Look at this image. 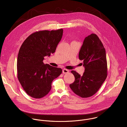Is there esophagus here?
<instances>
[{
    "label": "esophagus",
    "instance_id": "1",
    "mask_svg": "<svg viewBox=\"0 0 127 127\" xmlns=\"http://www.w3.org/2000/svg\"><path fill=\"white\" fill-rule=\"evenodd\" d=\"M69 72V70H67V69H64L63 70V73L64 74H67Z\"/></svg>",
    "mask_w": 127,
    "mask_h": 127
}]
</instances>
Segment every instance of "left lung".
Here are the masks:
<instances>
[{"instance_id":"8db88e82","label":"left lung","mask_w":127,"mask_h":127,"mask_svg":"<svg viewBox=\"0 0 127 127\" xmlns=\"http://www.w3.org/2000/svg\"><path fill=\"white\" fill-rule=\"evenodd\" d=\"M83 61L85 72L82 76L72 70L74 82L69 87L74 93L82 98H88L99 90L107 77V61L104 45L95 34L87 36L79 54Z\"/></svg>"}]
</instances>
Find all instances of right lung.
Masks as SVG:
<instances>
[{"label":"right lung","mask_w":127,"mask_h":127,"mask_svg":"<svg viewBox=\"0 0 127 127\" xmlns=\"http://www.w3.org/2000/svg\"><path fill=\"white\" fill-rule=\"evenodd\" d=\"M63 34V29L37 31L28 36L19 49L18 78L24 91L34 98L46 95L53 80L62 73L61 68L44 64L43 61L55 52Z\"/></svg>","instance_id":"1"}]
</instances>
